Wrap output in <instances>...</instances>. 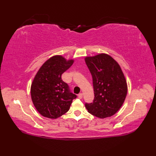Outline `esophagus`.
I'll list each match as a JSON object with an SVG mask.
<instances>
[{
    "label": "esophagus",
    "instance_id": "esophagus-1",
    "mask_svg": "<svg viewBox=\"0 0 156 156\" xmlns=\"http://www.w3.org/2000/svg\"><path fill=\"white\" fill-rule=\"evenodd\" d=\"M78 98H82V97H83V94H82V93H80V94H78Z\"/></svg>",
    "mask_w": 156,
    "mask_h": 156
}]
</instances>
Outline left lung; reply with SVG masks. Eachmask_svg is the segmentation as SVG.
<instances>
[{"label": "left lung", "instance_id": "left-lung-1", "mask_svg": "<svg viewBox=\"0 0 156 156\" xmlns=\"http://www.w3.org/2000/svg\"><path fill=\"white\" fill-rule=\"evenodd\" d=\"M93 83L94 98L85 103L88 112L104 119L111 117L123 104L127 93L125 76L118 63L111 56L101 54L86 57Z\"/></svg>", "mask_w": 156, "mask_h": 156}]
</instances>
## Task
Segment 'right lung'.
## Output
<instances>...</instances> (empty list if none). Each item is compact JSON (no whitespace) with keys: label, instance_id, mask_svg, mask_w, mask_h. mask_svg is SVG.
<instances>
[{"label":"right lung","instance_id":"obj_1","mask_svg":"<svg viewBox=\"0 0 156 156\" xmlns=\"http://www.w3.org/2000/svg\"><path fill=\"white\" fill-rule=\"evenodd\" d=\"M73 59L54 55L39 68L31 87V99L42 116L57 119L67 112L77 96L70 92L62 74L73 64Z\"/></svg>","mask_w":156,"mask_h":156}]
</instances>
